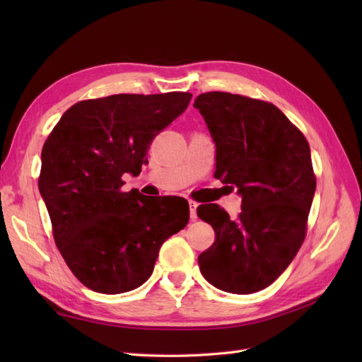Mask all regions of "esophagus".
Here are the masks:
<instances>
[{
	"mask_svg": "<svg viewBox=\"0 0 362 362\" xmlns=\"http://www.w3.org/2000/svg\"><path fill=\"white\" fill-rule=\"evenodd\" d=\"M188 205H189V218H191V221H196V219H197V211H196V209H197V202H194V201H189V202H188Z\"/></svg>",
	"mask_w": 362,
	"mask_h": 362,
	"instance_id": "obj_1",
	"label": "esophagus"
}]
</instances>
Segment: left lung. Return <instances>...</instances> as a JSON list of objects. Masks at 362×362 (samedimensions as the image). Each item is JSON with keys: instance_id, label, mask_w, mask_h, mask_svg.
<instances>
[{"instance_id": "obj_1", "label": "left lung", "mask_w": 362, "mask_h": 362, "mask_svg": "<svg viewBox=\"0 0 362 362\" xmlns=\"http://www.w3.org/2000/svg\"><path fill=\"white\" fill-rule=\"evenodd\" d=\"M216 144L214 177L241 194V213L230 219L218 204L197 206L214 230L199 255L213 286L252 294L274 283L302 247L316 191L310 144L271 103L227 91L196 98Z\"/></svg>"}]
</instances>
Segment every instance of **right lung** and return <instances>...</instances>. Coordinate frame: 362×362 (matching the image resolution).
I'll list each match as a JSON object with an SVG mask.
<instances>
[{
    "instance_id": "obj_1",
    "label": "right lung",
    "mask_w": 362,
    "mask_h": 362,
    "mask_svg": "<svg viewBox=\"0 0 362 362\" xmlns=\"http://www.w3.org/2000/svg\"><path fill=\"white\" fill-rule=\"evenodd\" d=\"M191 96L121 93L79 101L46 138L38 189L60 255L91 291L121 294L141 286L161 244L188 224L185 199L122 191V175L141 173L149 144L185 112Z\"/></svg>"
}]
</instances>
